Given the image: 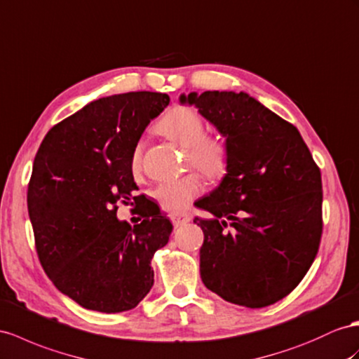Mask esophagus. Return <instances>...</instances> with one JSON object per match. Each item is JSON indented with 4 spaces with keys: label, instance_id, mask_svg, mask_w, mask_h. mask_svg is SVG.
Here are the masks:
<instances>
[{
    "label": "esophagus",
    "instance_id": "1",
    "mask_svg": "<svg viewBox=\"0 0 359 359\" xmlns=\"http://www.w3.org/2000/svg\"><path fill=\"white\" fill-rule=\"evenodd\" d=\"M189 219H191L189 214H182V212H174V214H171V222H172V224L176 226V227L188 223Z\"/></svg>",
    "mask_w": 359,
    "mask_h": 359
}]
</instances>
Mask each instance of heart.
Listing matches in <instances>:
<instances>
[{"label":"heart","instance_id":"obj_1","mask_svg":"<svg viewBox=\"0 0 359 359\" xmlns=\"http://www.w3.org/2000/svg\"><path fill=\"white\" fill-rule=\"evenodd\" d=\"M158 130L168 140L187 149V165L198 170L208 180L223 179L229 168L227 144L217 135L205 133L206 124L201 115L189 106L177 104L162 116ZM142 142H137L130 156V171L135 177L142 172ZM203 192L198 174L159 183L151 191L153 198L168 212H180Z\"/></svg>","mask_w":359,"mask_h":359}]
</instances>
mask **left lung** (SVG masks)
<instances>
[{"instance_id":"1","label":"left lung","mask_w":359,"mask_h":359,"mask_svg":"<svg viewBox=\"0 0 359 359\" xmlns=\"http://www.w3.org/2000/svg\"><path fill=\"white\" fill-rule=\"evenodd\" d=\"M226 136L229 168L196 206L205 241L206 288L247 308H264L297 287L314 262L323 232L321 172L291 123L244 92L180 97Z\"/></svg>"}]
</instances>
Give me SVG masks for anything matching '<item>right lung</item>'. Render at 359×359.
<instances>
[{"mask_svg":"<svg viewBox=\"0 0 359 359\" xmlns=\"http://www.w3.org/2000/svg\"><path fill=\"white\" fill-rule=\"evenodd\" d=\"M168 104L149 90L95 100L51 127L36 153L27 189L36 252L54 287L86 309L130 311L153 287L150 262L172 224L156 205H141L133 227L116 210L141 198L130 156Z\"/></svg>","mask_w":359,"mask_h":359,"instance_id":"right-lung-1","label":"right lung"}]
</instances>
